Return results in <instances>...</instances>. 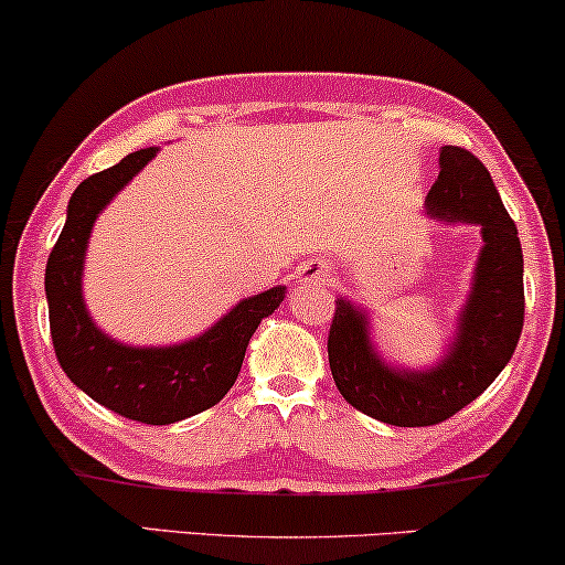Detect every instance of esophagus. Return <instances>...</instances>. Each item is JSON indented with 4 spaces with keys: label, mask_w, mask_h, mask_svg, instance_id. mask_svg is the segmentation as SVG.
Listing matches in <instances>:
<instances>
[{
    "label": "esophagus",
    "mask_w": 565,
    "mask_h": 565,
    "mask_svg": "<svg viewBox=\"0 0 565 565\" xmlns=\"http://www.w3.org/2000/svg\"><path fill=\"white\" fill-rule=\"evenodd\" d=\"M332 275V267L324 259H309L303 262V267L298 269V282L300 285H324Z\"/></svg>",
    "instance_id": "esophagus-1"
}]
</instances>
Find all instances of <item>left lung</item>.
Here are the masks:
<instances>
[{
  "instance_id": "left-lung-1",
  "label": "left lung",
  "mask_w": 565,
  "mask_h": 565,
  "mask_svg": "<svg viewBox=\"0 0 565 565\" xmlns=\"http://www.w3.org/2000/svg\"><path fill=\"white\" fill-rule=\"evenodd\" d=\"M438 166L428 212L446 223H478L486 241L451 353L438 369L394 371L373 353L365 317L348 300H334L329 324L327 353L337 390L355 409L399 428L436 426L480 397L511 361L524 327L522 244L488 168L454 145L441 150Z\"/></svg>"
}]
</instances>
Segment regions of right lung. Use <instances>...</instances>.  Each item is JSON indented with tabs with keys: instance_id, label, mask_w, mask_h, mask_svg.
<instances>
[{
	"instance_id": "right-lung-1",
	"label": "right lung",
	"mask_w": 565,
	"mask_h": 565,
	"mask_svg": "<svg viewBox=\"0 0 565 565\" xmlns=\"http://www.w3.org/2000/svg\"><path fill=\"white\" fill-rule=\"evenodd\" d=\"M152 156L156 148L131 152L75 189L67 223L49 254L46 298L56 361L79 390L129 420L168 426L204 413L228 394L248 340L259 321L282 303L285 288L241 300L228 317L184 345L127 348L108 340L87 317L79 292L87 236L98 212Z\"/></svg>"
}]
</instances>
